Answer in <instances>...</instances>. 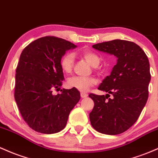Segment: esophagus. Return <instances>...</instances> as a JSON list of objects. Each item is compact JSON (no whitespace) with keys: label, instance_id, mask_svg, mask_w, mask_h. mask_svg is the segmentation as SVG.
<instances>
[{"label":"esophagus","instance_id":"obj_1","mask_svg":"<svg viewBox=\"0 0 158 158\" xmlns=\"http://www.w3.org/2000/svg\"><path fill=\"white\" fill-rule=\"evenodd\" d=\"M81 98H86V97L88 96V95H87V94H86V93H81Z\"/></svg>","mask_w":158,"mask_h":158}]
</instances>
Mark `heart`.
<instances>
[{
    "mask_svg": "<svg viewBox=\"0 0 158 158\" xmlns=\"http://www.w3.org/2000/svg\"><path fill=\"white\" fill-rule=\"evenodd\" d=\"M81 56L89 63L92 66L97 67L100 63V57L95 53L91 51H84L81 53ZM74 63V56L72 53H67L60 60V66L63 72L69 74L72 72ZM97 81L93 77H83L74 76L67 81L69 88H73L80 92H87L91 86L96 84Z\"/></svg>",
    "mask_w": 158,
    "mask_h": 158,
    "instance_id": "heart-1",
    "label": "heart"
}]
</instances>
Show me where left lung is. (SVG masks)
<instances>
[{
  "mask_svg": "<svg viewBox=\"0 0 158 158\" xmlns=\"http://www.w3.org/2000/svg\"><path fill=\"white\" fill-rule=\"evenodd\" d=\"M93 48L116 56L117 63L98 88L107 95H89L94 102L90 122L102 134H122L136 122L148 100L151 81L148 56L139 45L126 40L104 42ZM110 94L113 95L111 99Z\"/></svg>",
  "mask_w": 158,
  "mask_h": 158,
  "instance_id": "obj_1",
  "label": "left lung"
}]
</instances>
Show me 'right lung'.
I'll use <instances>...</instances> for the list:
<instances>
[{
    "instance_id": "obj_1",
    "label": "right lung",
    "mask_w": 158,
    "mask_h": 158,
    "mask_svg": "<svg viewBox=\"0 0 158 158\" xmlns=\"http://www.w3.org/2000/svg\"><path fill=\"white\" fill-rule=\"evenodd\" d=\"M76 45L63 39L45 36L24 48L15 74V100L23 119L37 132L51 134L65 127L69 115L81 98L76 89H60L64 80L60 60Z\"/></svg>"
}]
</instances>
